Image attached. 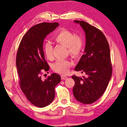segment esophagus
I'll return each instance as SVG.
<instances>
[{
	"label": "esophagus",
	"mask_w": 127,
	"mask_h": 127,
	"mask_svg": "<svg viewBox=\"0 0 127 127\" xmlns=\"http://www.w3.org/2000/svg\"><path fill=\"white\" fill-rule=\"evenodd\" d=\"M61 78H62V79H63V80H65V79L67 78V77L65 76H63V75H62V76H61Z\"/></svg>",
	"instance_id": "34e87169"
}]
</instances>
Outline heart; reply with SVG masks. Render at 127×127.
<instances>
[{
	"mask_svg": "<svg viewBox=\"0 0 127 127\" xmlns=\"http://www.w3.org/2000/svg\"><path fill=\"white\" fill-rule=\"evenodd\" d=\"M56 42L67 47L69 54L74 58H78L82 54L85 48V41L81 35H76L72 31L62 29L54 36ZM53 47L49 42L44 44V51L46 58L50 59L53 57ZM72 65V62L66 60H58L53 64L54 71L65 74L68 72L69 68Z\"/></svg>",
	"mask_w": 127,
	"mask_h": 127,
	"instance_id": "heart-1",
	"label": "heart"
}]
</instances>
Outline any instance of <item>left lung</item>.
<instances>
[{
    "label": "left lung",
    "instance_id": "left-lung-1",
    "mask_svg": "<svg viewBox=\"0 0 127 127\" xmlns=\"http://www.w3.org/2000/svg\"><path fill=\"white\" fill-rule=\"evenodd\" d=\"M84 30L86 45L74 70L85 73L86 76H72L75 84L73 93L82 104H90L97 100L106 89L112 74L110 48L100 30L83 21L74 20Z\"/></svg>",
    "mask_w": 127,
    "mask_h": 127
}]
</instances>
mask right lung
I'll list each match as a JSON object with an SVG mask.
<instances>
[{
	"mask_svg": "<svg viewBox=\"0 0 127 127\" xmlns=\"http://www.w3.org/2000/svg\"><path fill=\"white\" fill-rule=\"evenodd\" d=\"M58 23L43 22L32 27L21 40L16 57L21 89L28 100L39 107L48 106L54 99L55 87L61 76L52 73L42 80V71H48L43 42L46 36L59 26Z\"/></svg>",
	"mask_w": 127,
	"mask_h": 127,
	"instance_id": "1",
	"label": "right lung"
}]
</instances>
